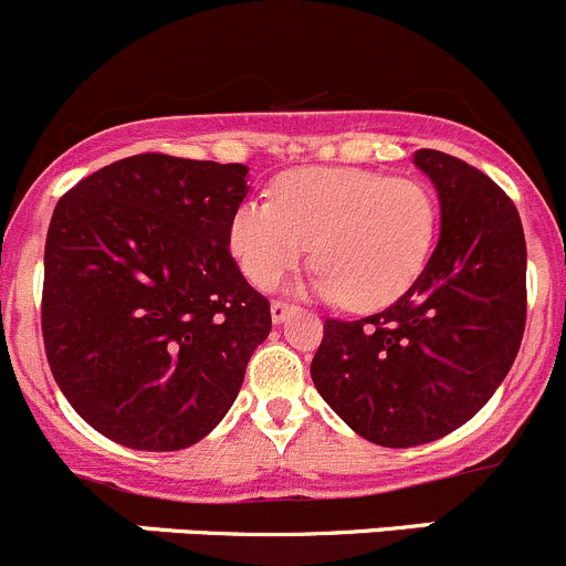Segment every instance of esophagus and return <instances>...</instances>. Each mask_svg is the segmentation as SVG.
<instances>
[{
  "label": "esophagus",
  "instance_id": "1",
  "mask_svg": "<svg viewBox=\"0 0 566 566\" xmlns=\"http://www.w3.org/2000/svg\"><path fill=\"white\" fill-rule=\"evenodd\" d=\"M290 312H295L293 304H284V301H273V304H271V319H273V323H282V319L287 317Z\"/></svg>",
  "mask_w": 566,
  "mask_h": 566
}]
</instances>
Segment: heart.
Here are the masks:
<instances>
[{
	"instance_id": "obj_1",
	"label": "heart",
	"mask_w": 566,
	"mask_h": 566,
	"mask_svg": "<svg viewBox=\"0 0 566 566\" xmlns=\"http://www.w3.org/2000/svg\"><path fill=\"white\" fill-rule=\"evenodd\" d=\"M436 238L438 205L424 182L358 167L282 175L273 199H247L230 221V249L251 284L276 287L315 243L310 287L353 310H380L408 293Z\"/></svg>"
}]
</instances>
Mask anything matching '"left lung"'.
<instances>
[{"instance_id":"1","label":"left lung","mask_w":566,"mask_h":566,"mask_svg":"<svg viewBox=\"0 0 566 566\" xmlns=\"http://www.w3.org/2000/svg\"><path fill=\"white\" fill-rule=\"evenodd\" d=\"M441 235L419 282L389 310L325 319L312 380L378 447L408 449L465 424L515 364L526 328V238L512 199L460 158L419 150Z\"/></svg>"}]
</instances>
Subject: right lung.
I'll return each instance as SVG.
<instances>
[{"label": "right lung", "instance_id": "obj_1", "mask_svg": "<svg viewBox=\"0 0 566 566\" xmlns=\"http://www.w3.org/2000/svg\"><path fill=\"white\" fill-rule=\"evenodd\" d=\"M243 164L145 153L56 202L43 256L51 375L101 436L177 452L227 416L271 304L230 254Z\"/></svg>", "mask_w": 566, "mask_h": 566}]
</instances>
